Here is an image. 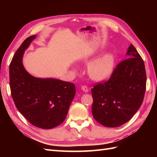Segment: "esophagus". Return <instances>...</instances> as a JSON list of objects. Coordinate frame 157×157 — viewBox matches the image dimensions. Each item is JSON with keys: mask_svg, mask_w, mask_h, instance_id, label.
<instances>
[{"mask_svg": "<svg viewBox=\"0 0 157 157\" xmlns=\"http://www.w3.org/2000/svg\"><path fill=\"white\" fill-rule=\"evenodd\" d=\"M82 90L84 92H88V88L87 87V86H82Z\"/></svg>", "mask_w": 157, "mask_h": 157, "instance_id": "esophagus-1", "label": "esophagus"}]
</instances>
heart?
I'll return each instance as SVG.
<instances>
[{
  "label": "heart",
  "instance_id": "heart-1",
  "mask_svg": "<svg viewBox=\"0 0 157 157\" xmlns=\"http://www.w3.org/2000/svg\"><path fill=\"white\" fill-rule=\"evenodd\" d=\"M115 65V57L111 53H106L88 65V72L90 78L102 80L111 74Z\"/></svg>",
  "mask_w": 157,
  "mask_h": 157
}]
</instances>
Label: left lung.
Segmentation results:
<instances>
[{
  "instance_id": "left-lung-1",
  "label": "left lung",
  "mask_w": 157,
  "mask_h": 157,
  "mask_svg": "<svg viewBox=\"0 0 157 157\" xmlns=\"http://www.w3.org/2000/svg\"><path fill=\"white\" fill-rule=\"evenodd\" d=\"M127 57L117 65L109 79L92 89L94 118L108 128L121 126L131 119L142 104L146 92L144 61L133 44Z\"/></svg>"
}]
</instances>
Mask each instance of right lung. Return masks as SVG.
<instances>
[{
    "label": "right lung",
    "mask_w": 157,
    "mask_h": 157,
    "mask_svg": "<svg viewBox=\"0 0 157 157\" xmlns=\"http://www.w3.org/2000/svg\"><path fill=\"white\" fill-rule=\"evenodd\" d=\"M36 38H26L17 50L9 65V84L17 109L37 128L51 129L64 121L75 94L73 83L55 79H40L25 71L23 52Z\"/></svg>",
    "instance_id": "add662e5"
}]
</instances>
